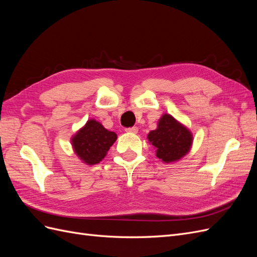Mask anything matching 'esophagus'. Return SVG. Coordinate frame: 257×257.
<instances>
[{"mask_svg": "<svg viewBox=\"0 0 257 257\" xmlns=\"http://www.w3.org/2000/svg\"><path fill=\"white\" fill-rule=\"evenodd\" d=\"M125 131L127 132V133L137 134V133H138V127H136V126H133V127H127V128H125Z\"/></svg>", "mask_w": 257, "mask_h": 257, "instance_id": "34e87169", "label": "esophagus"}]
</instances>
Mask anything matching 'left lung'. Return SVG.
Listing matches in <instances>:
<instances>
[{
    "instance_id": "obj_1",
    "label": "left lung",
    "mask_w": 257,
    "mask_h": 257,
    "mask_svg": "<svg viewBox=\"0 0 257 257\" xmlns=\"http://www.w3.org/2000/svg\"><path fill=\"white\" fill-rule=\"evenodd\" d=\"M148 139L154 147L157 157L164 163L181 160L190 152L193 144L191 131L168 113L161 116L157 130L148 134Z\"/></svg>"
}]
</instances>
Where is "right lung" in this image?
Instances as JSON below:
<instances>
[{
    "label": "right lung",
    "mask_w": 257,
    "mask_h": 257,
    "mask_svg": "<svg viewBox=\"0 0 257 257\" xmlns=\"http://www.w3.org/2000/svg\"><path fill=\"white\" fill-rule=\"evenodd\" d=\"M115 141L114 132L108 131L94 119L88 120L71 138L75 154L87 165L98 164Z\"/></svg>",
    "instance_id": "obj_1"
}]
</instances>
